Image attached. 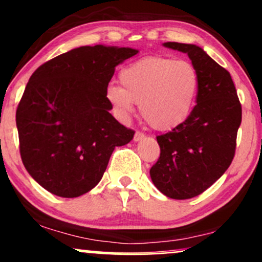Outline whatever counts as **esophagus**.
<instances>
[{
	"label": "esophagus",
	"mask_w": 262,
	"mask_h": 262,
	"mask_svg": "<svg viewBox=\"0 0 262 262\" xmlns=\"http://www.w3.org/2000/svg\"><path fill=\"white\" fill-rule=\"evenodd\" d=\"M143 138H144V134L140 133V132H136L133 140H134V142H139V140H142Z\"/></svg>",
	"instance_id": "34e87169"
}]
</instances>
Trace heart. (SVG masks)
I'll use <instances>...</instances> for the list:
<instances>
[{"mask_svg": "<svg viewBox=\"0 0 262 262\" xmlns=\"http://www.w3.org/2000/svg\"><path fill=\"white\" fill-rule=\"evenodd\" d=\"M122 88L109 85L105 96L120 119H128L139 104L153 129L172 130L191 115L200 90V75L189 61L148 56L119 73Z\"/></svg>", "mask_w": 262, "mask_h": 262, "instance_id": "obj_1", "label": "heart"}]
</instances>
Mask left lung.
I'll return each instance as SVG.
<instances>
[{"mask_svg":"<svg viewBox=\"0 0 262 262\" xmlns=\"http://www.w3.org/2000/svg\"><path fill=\"white\" fill-rule=\"evenodd\" d=\"M188 55L200 75L197 105L183 124L157 137L161 156L150 168L154 186L174 200L196 197L230 167L242 110L230 73L193 43L164 42Z\"/></svg>","mask_w":262,"mask_h":262,"instance_id":"8db88e82","label":"left lung"}]
</instances>
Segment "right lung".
Here are the masks:
<instances>
[{"label":"right lung","mask_w":262,"mask_h":262,"mask_svg":"<svg viewBox=\"0 0 262 262\" xmlns=\"http://www.w3.org/2000/svg\"><path fill=\"white\" fill-rule=\"evenodd\" d=\"M138 54L118 46H80L35 71L16 112L22 163L46 191L79 197L99 183L115 147L134 132L109 110L115 68Z\"/></svg>","instance_id":"add662e5"}]
</instances>
